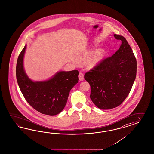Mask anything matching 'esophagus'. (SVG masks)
Wrapping results in <instances>:
<instances>
[{
    "mask_svg": "<svg viewBox=\"0 0 154 154\" xmlns=\"http://www.w3.org/2000/svg\"><path fill=\"white\" fill-rule=\"evenodd\" d=\"M79 81H82L84 79V73H82V72H79Z\"/></svg>",
    "mask_w": 154,
    "mask_h": 154,
    "instance_id": "obj_1",
    "label": "esophagus"
}]
</instances>
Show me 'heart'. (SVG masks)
Returning <instances> with one entry per match:
<instances>
[{"label":"heart","mask_w":154,"mask_h":154,"mask_svg":"<svg viewBox=\"0 0 154 154\" xmlns=\"http://www.w3.org/2000/svg\"><path fill=\"white\" fill-rule=\"evenodd\" d=\"M105 52L102 49H99L92 54L86 60V64L89 66L97 65L104 56Z\"/></svg>","instance_id":"obj_1"}]
</instances>
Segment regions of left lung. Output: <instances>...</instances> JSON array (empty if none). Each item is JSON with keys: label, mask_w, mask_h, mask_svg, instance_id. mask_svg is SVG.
<instances>
[{"label": "left lung", "mask_w": 154, "mask_h": 154, "mask_svg": "<svg viewBox=\"0 0 154 154\" xmlns=\"http://www.w3.org/2000/svg\"><path fill=\"white\" fill-rule=\"evenodd\" d=\"M114 37L121 41L119 49L84 76L91 87L92 102L101 109L120 106L131 92L136 77L137 60L131 47L123 36Z\"/></svg>", "instance_id": "left-lung-1"}]
</instances>
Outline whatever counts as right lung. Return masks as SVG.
<instances>
[{
    "label": "right lung",
    "instance_id": "obj_1",
    "mask_svg": "<svg viewBox=\"0 0 154 154\" xmlns=\"http://www.w3.org/2000/svg\"><path fill=\"white\" fill-rule=\"evenodd\" d=\"M26 45L20 54L16 65L19 88L27 102L42 114L56 115L65 107L70 90L79 81L77 70L61 71L47 81L34 82L25 72L23 59Z\"/></svg>",
    "mask_w": 154,
    "mask_h": 154
}]
</instances>
